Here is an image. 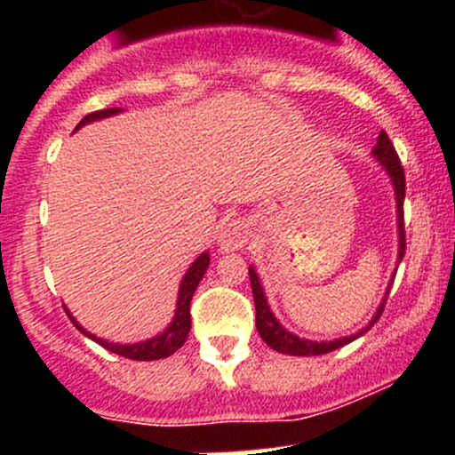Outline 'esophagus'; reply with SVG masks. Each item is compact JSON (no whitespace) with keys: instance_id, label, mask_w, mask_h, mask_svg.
<instances>
[{"instance_id":"1","label":"esophagus","mask_w":455,"mask_h":455,"mask_svg":"<svg viewBox=\"0 0 455 455\" xmlns=\"http://www.w3.org/2000/svg\"><path fill=\"white\" fill-rule=\"evenodd\" d=\"M251 235H253V231H251L249 220L228 218L227 222L222 224V231H220V249H222L224 253L244 249V244L251 240Z\"/></svg>"}]
</instances>
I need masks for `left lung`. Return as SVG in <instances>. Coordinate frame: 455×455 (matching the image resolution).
I'll return each instance as SVG.
<instances>
[{
	"instance_id": "left-lung-1",
	"label": "left lung",
	"mask_w": 455,
	"mask_h": 455,
	"mask_svg": "<svg viewBox=\"0 0 455 455\" xmlns=\"http://www.w3.org/2000/svg\"><path fill=\"white\" fill-rule=\"evenodd\" d=\"M374 156L380 160V164L385 167V172L389 173V178H392L394 182V191H396V209H398V237H401V249H398V259H403V255H405V218H403V202H405V172H403V164H401V158H398L396 149H394L392 140H389V136L385 134V132H380L379 136V142H376L374 147ZM249 277H251V288H253V299H255V325H257V332H259V337L264 339L266 346H270L273 350L282 352V355H292V356H316V355H328V352L337 350V347H343L347 346L350 341H355V339H359L361 334H365L371 325L376 323V321L380 319V315H383L385 310V301H387V297L383 299V304L379 306V310H376L374 319L370 321V325H365L361 332L352 334V337H343V339H334V341H308V339H299L297 334L288 332V330H283V325L279 323L277 319H275L273 313H270L268 304H266V297H264V291H261V283L259 279H257L255 270L249 268ZM389 295V292H387Z\"/></svg>"
}]
</instances>
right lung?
Wrapping results in <instances>:
<instances>
[{
    "label": "right lung",
    "instance_id": "obj_1",
    "mask_svg": "<svg viewBox=\"0 0 455 455\" xmlns=\"http://www.w3.org/2000/svg\"><path fill=\"white\" fill-rule=\"evenodd\" d=\"M118 112H121L118 108H108V109H99V112L87 114V116L81 118V123L76 125V130H79V127H84L85 123L99 121V118L112 116V114H118ZM209 261H211L209 253H202L198 259L191 264V268L187 270L185 279H182V283H180V295H178L176 316H173V321L169 323V328L164 330L163 334L149 339V341L134 343V346H116V343H109V341H103V339H96L94 334H90L87 330L81 328V325L76 323L75 319H72L70 313H68V316H70L72 323H75L76 328H79L81 332L85 334V337H90L92 341H96L99 346H103L105 350L114 352V355H118V356H125V359H134V361H156V359H164V356H172L173 352L178 350V347L185 346L187 337H189L191 299H194V292H196V288H198L200 279L204 277L206 268H209Z\"/></svg>",
    "mask_w": 455,
    "mask_h": 455
}]
</instances>
